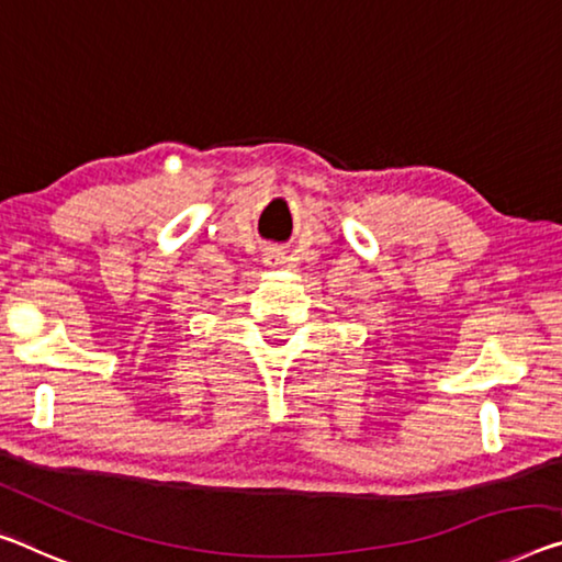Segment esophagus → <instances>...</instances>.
<instances>
[{
	"label": "esophagus",
	"instance_id": "obj_1",
	"mask_svg": "<svg viewBox=\"0 0 562 562\" xmlns=\"http://www.w3.org/2000/svg\"><path fill=\"white\" fill-rule=\"evenodd\" d=\"M281 258H283V256H281L279 251H271V254H269V258H266V261H269V263H279Z\"/></svg>",
	"mask_w": 562,
	"mask_h": 562
}]
</instances>
